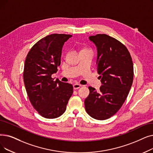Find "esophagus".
Segmentation results:
<instances>
[{
	"label": "esophagus",
	"instance_id": "obj_1",
	"mask_svg": "<svg viewBox=\"0 0 153 153\" xmlns=\"http://www.w3.org/2000/svg\"><path fill=\"white\" fill-rule=\"evenodd\" d=\"M82 86V85L79 84H77V83H76L74 84H73V88H74V89H77L79 88H80Z\"/></svg>",
	"mask_w": 153,
	"mask_h": 153
}]
</instances>
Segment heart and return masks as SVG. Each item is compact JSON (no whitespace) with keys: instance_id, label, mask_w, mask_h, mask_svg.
I'll use <instances>...</instances> for the list:
<instances>
[{"instance_id":"obj_1","label":"heart","mask_w":153,"mask_h":153,"mask_svg":"<svg viewBox=\"0 0 153 153\" xmlns=\"http://www.w3.org/2000/svg\"><path fill=\"white\" fill-rule=\"evenodd\" d=\"M82 50H89V49H85V48H84V49H82Z\"/></svg>"}]
</instances>
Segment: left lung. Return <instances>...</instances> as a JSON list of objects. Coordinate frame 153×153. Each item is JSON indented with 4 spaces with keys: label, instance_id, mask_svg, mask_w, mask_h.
I'll list each match as a JSON object with an SVG mask.
<instances>
[{
    "label": "left lung",
    "instance_id": "left-lung-1",
    "mask_svg": "<svg viewBox=\"0 0 153 153\" xmlns=\"http://www.w3.org/2000/svg\"><path fill=\"white\" fill-rule=\"evenodd\" d=\"M97 50V68L102 84L99 91L89 87L85 99L87 113L97 120H105L120 109L133 81V63L126 46L106 34L89 37Z\"/></svg>",
    "mask_w": 153,
    "mask_h": 153
}]
</instances>
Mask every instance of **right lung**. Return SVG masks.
Segmentation results:
<instances>
[{
  "instance_id": "obj_1",
  "label": "right lung",
  "mask_w": 153,
  "mask_h": 153,
  "mask_svg": "<svg viewBox=\"0 0 153 153\" xmlns=\"http://www.w3.org/2000/svg\"><path fill=\"white\" fill-rule=\"evenodd\" d=\"M70 34H52L36 42L26 57L24 82L29 101L42 117L54 119L66 109L73 93L71 84L51 77L61 65L62 46Z\"/></svg>"
}]
</instances>
